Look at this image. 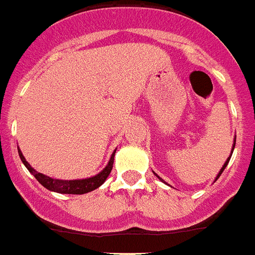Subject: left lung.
<instances>
[{
    "instance_id": "1",
    "label": "left lung",
    "mask_w": 255,
    "mask_h": 255,
    "mask_svg": "<svg viewBox=\"0 0 255 255\" xmlns=\"http://www.w3.org/2000/svg\"><path fill=\"white\" fill-rule=\"evenodd\" d=\"M235 145H236V138H235V144H233V149H235ZM233 149H232V153H233ZM231 156H232V154H231ZM231 156L228 157V160L225 161V163H224V165H223V167H221V170L219 171V174H217V177H216V179H215V181H217V178L220 177V175H221V173H223V171H224V169H225V167H227V165H228L229 160H231ZM154 174H156V173H154ZM156 175H157V174H156ZM157 178H158V179H160V181H162V179H161V178L158 177V175H157ZM162 182H163V181H162Z\"/></svg>"
}]
</instances>
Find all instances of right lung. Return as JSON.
I'll use <instances>...</instances> for the list:
<instances>
[{"label":"right lung","mask_w":255,"mask_h":255,"mask_svg":"<svg viewBox=\"0 0 255 255\" xmlns=\"http://www.w3.org/2000/svg\"><path fill=\"white\" fill-rule=\"evenodd\" d=\"M18 153H19V157L22 162L24 163V166L27 167V170L30 171L31 174L36 178V181L40 183V185L44 186L47 190L49 191L59 192V194H74V195H82V194H86V192H90L95 188H98L99 186L103 185L105 181L107 179V177L110 175L111 170H113L114 165V156H115V150L111 154V158H110L107 166L103 169L99 174L94 175L92 178H86V179H72V181H64V179H55V178L47 177V175L38 173L31 167V165L26 161V158L23 157L22 152L18 148Z\"/></svg>","instance_id":"add662e5"}]
</instances>
